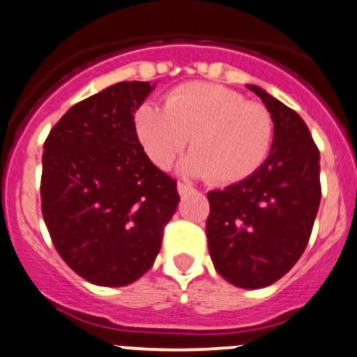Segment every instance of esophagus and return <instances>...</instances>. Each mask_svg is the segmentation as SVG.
<instances>
[{
    "label": "esophagus",
    "instance_id": "34e87169",
    "mask_svg": "<svg viewBox=\"0 0 357 357\" xmlns=\"http://www.w3.org/2000/svg\"><path fill=\"white\" fill-rule=\"evenodd\" d=\"M178 192L179 195H186L190 194V192H194V188H192L190 185H186V183H178Z\"/></svg>",
    "mask_w": 357,
    "mask_h": 357
}]
</instances>
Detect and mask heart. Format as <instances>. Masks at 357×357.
Masks as SVG:
<instances>
[{
	"label": "heart",
	"mask_w": 357,
	"mask_h": 357,
	"mask_svg": "<svg viewBox=\"0 0 357 357\" xmlns=\"http://www.w3.org/2000/svg\"><path fill=\"white\" fill-rule=\"evenodd\" d=\"M137 140L151 163L169 169L190 137L192 153L181 172L233 185L265 163L274 139V121L263 105L213 83H185L165 98V110L151 102L133 115Z\"/></svg>",
	"instance_id": "b5f03b06"
}]
</instances>
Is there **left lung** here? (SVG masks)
Instances as JSON below:
<instances>
[{
  "instance_id": "left-lung-1",
  "label": "left lung",
  "mask_w": 357,
  "mask_h": 357,
  "mask_svg": "<svg viewBox=\"0 0 357 357\" xmlns=\"http://www.w3.org/2000/svg\"><path fill=\"white\" fill-rule=\"evenodd\" d=\"M265 102L274 139L250 178L208 192V249L215 271L238 288H265L303 256L320 206V153L301 115L247 85Z\"/></svg>"
}]
</instances>
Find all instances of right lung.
Instances as JSON below:
<instances>
[{
	"label": "right lung",
	"instance_id": "right-lung-1",
	"mask_svg": "<svg viewBox=\"0 0 357 357\" xmlns=\"http://www.w3.org/2000/svg\"><path fill=\"white\" fill-rule=\"evenodd\" d=\"M153 89L115 83L69 108L44 142V222L63 261L98 287L142 278L178 208L176 181L135 135L133 114Z\"/></svg>",
	"mask_w": 357,
	"mask_h": 357
}]
</instances>
